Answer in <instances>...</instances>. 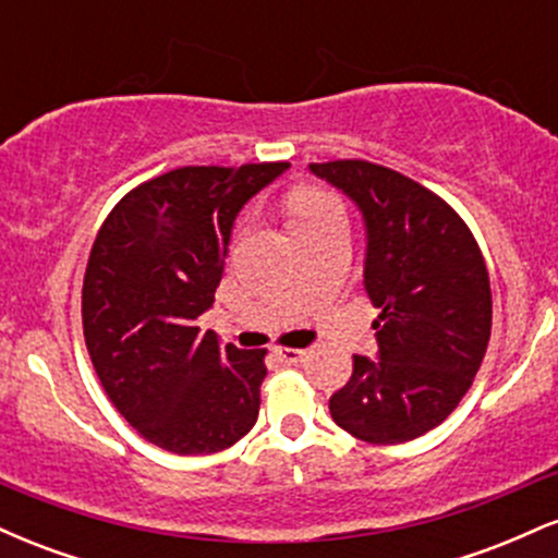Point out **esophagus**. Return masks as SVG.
Instances as JSON below:
<instances>
[{
	"mask_svg": "<svg viewBox=\"0 0 558 558\" xmlns=\"http://www.w3.org/2000/svg\"><path fill=\"white\" fill-rule=\"evenodd\" d=\"M275 356H278L283 364H299L306 356V349H275Z\"/></svg>",
	"mask_w": 558,
	"mask_h": 558,
	"instance_id": "34e87169",
	"label": "esophagus"
}]
</instances>
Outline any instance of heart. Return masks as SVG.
Listing matches in <instances>:
<instances>
[{
    "mask_svg": "<svg viewBox=\"0 0 558 558\" xmlns=\"http://www.w3.org/2000/svg\"><path fill=\"white\" fill-rule=\"evenodd\" d=\"M288 215H291V228L306 226V222L323 220L330 215H343L341 204L330 194L319 189H299L288 198Z\"/></svg>",
    "mask_w": 558,
    "mask_h": 558,
    "instance_id": "1",
    "label": "heart"
}]
</instances>
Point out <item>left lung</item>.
<instances>
[{"label": "left lung", "mask_w": 558, "mask_h": 558, "mask_svg": "<svg viewBox=\"0 0 558 558\" xmlns=\"http://www.w3.org/2000/svg\"><path fill=\"white\" fill-rule=\"evenodd\" d=\"M362 213L364 291L380 312L377 360L330 396L338 427L407 444L438 427L475 380L490 341V280L475 235L425 185L364 159L310 165Z\"/></svg>", "instance_id": "obj_1"}]
</instances>
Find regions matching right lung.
Instances as JSON below:
<instances>
[{
	"label": "right lung",
	"mask_w": 558,
	"mask_h": 558,
	"mask_svg": "<svg viewBox=\"0 0 558 558\" xmlns=\"http://www.w3.org/2000/svg\"><path fill=\"white\" fill-rule=\"evenodd\" d=\"M291 168H178L114 204L83 278V336L118 412L165 451L196 457L254 427L265 351L198 330L243 204Z\"/></svg>",
	"instance_id": "right-lung-1"
}]
</instances>
